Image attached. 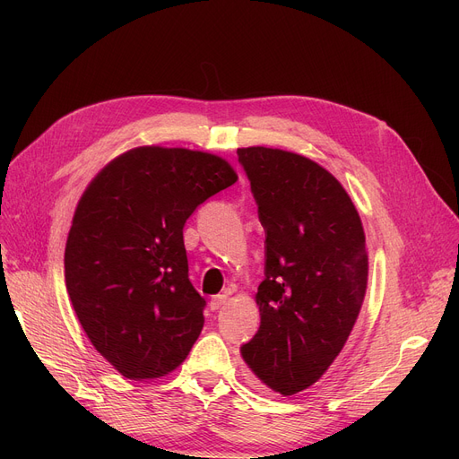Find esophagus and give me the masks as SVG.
Listing matches in <instances>:
<instances>
[{
  "label": "esophagus",
  "instance_id": "esophagus-1",
  "mask_svg": "<svg viewBox=\"0 0 459 459\" xmlns=\"http://www.w3.org/2000/svg\"><path fill=\"white\" fill-rule=\"evenodd\" d=\"M227 301H229V294H220V296L212 298V301H210V307H212V310H217V308H221V307H223Z\"/></svg>",
  "mask_w": 459,
  "mask_h": 459
}]
</instances>
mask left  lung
<instances>
[{
  "label": "left lung",
  "instance_id": "obj_1",
  "mask_svg": "<svg viewBox=\"0 0 459 459\" xmlns=\"http://www.w3.org/2000/svg\"><path fill=\"white\" fill-rule=\"evenodd\" d=\"M238 161L266 230L260 327L239 351L266 387L292 396L325 374L355 325L368 281L365 230L316 161L266 147L238 149Z\"/></svg>",
  "mask_w": 459,
  "mask_h": 459
}]
</instances>
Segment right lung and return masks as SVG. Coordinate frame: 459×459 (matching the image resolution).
<instances>
[{"label": "right lung", "mask_w": 459, "mask_h": 459, "mask_svg": "<svg viewBox=\"0 0 459 459\" xmlns=\"http://www.w3.org/2000/svg\"><path fill=\"white\" fill-rule=\"evenodd\" d=\"M238 180L220 156L139 147L92 178L74 212L65 281L91 344L128 379L182 365L204 325L187 277L184 225Z\"/></svg>", "instance_id": "1"}]
</instances>
